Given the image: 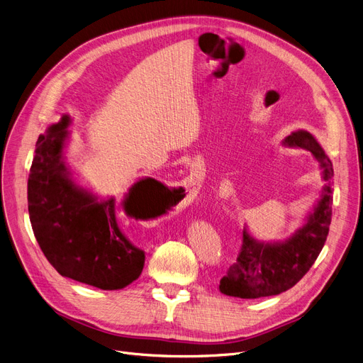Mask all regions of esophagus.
I'll use <instances>...</instances> for the list:
<instances>
[{"instance_id":"1","label":"esophagus","mask_w":363,"mask_h":363,"mask_svg":"<svg viewBox=\"0 0 363 363\" xmlns=\"http://www.w3.org/2000/svg\"><path fill=\"white\" fill-rule=\"evenodd\" d=\"M194 181L196 183V180H191V174H190V177H187V180H186V182H187V187H189L190 184H195L193 183ZM190 190H191V189H190Z\"/></svg>"}]
</instances>
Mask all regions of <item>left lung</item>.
<instances>
[{
	"label": "left lung",
	"instance_id": "left-lung-1",
	"mask_svg": "<svg viewBox=\"0 0 363 363\" xmlns=\"http://www.w3.org/2000/svg\"><path fill=\"white\" fill-rule=\"evenodd\" d=\"M283 145L309 151L321 169L324 186L318 191V198L305 216L302 225L287 239L259 240L253 238L245 225L242 252L220 281L223 294L240 299L280 294L302 279L324 247L333 217V162L308 130L291 132Z\"/></svg>",
	"mask_w": 363,
	"mask_h": 363
}]
</instances>
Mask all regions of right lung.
<instances>
[{
	"label": "right lung",
	"mask_w": 363,
	"mask_h": 363,
	"mask_svg": "<svg viewBox=\"0 0 363 363\" xmlns=\"http://www.w3.org/2000/svg\"><path fill=\"white\" fill-rule=\"evenodd\" d=\"M72 117L64 114L36 142L28 180V208L35 238L61 274L102 290H120L139 279L143 250L121 233L114 196L83 186L66 162ZM162 186L152 177L135 182L121 201L127 216L149 218L147 206Z\"/></svg>",
	"instance_id": "right-lung-1"
}]
</instances>
